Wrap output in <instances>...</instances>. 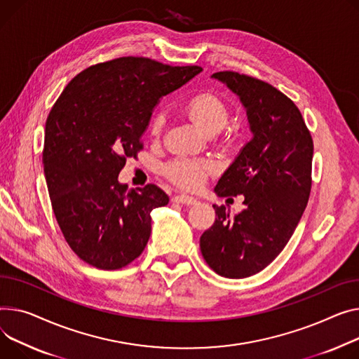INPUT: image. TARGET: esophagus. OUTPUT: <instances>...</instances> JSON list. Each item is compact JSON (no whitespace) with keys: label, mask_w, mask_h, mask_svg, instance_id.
I'll return each instance as SVG.
<instances>
[{"label":"esophagus","mask_w":359,"mask_h":359,"mask_svg":"<svg viewBox=\"0 0 359 359\" xmlns=\"http://www.w3.org/2000/svg\"><path fill=\"white\" fill-rule=\"evenodd\" d=\"M173 202L183 203V205H195L198 201L192 196H187V195H176V196H173Z\"/></svg>","instance_id":"34e87169"}]
</instances>
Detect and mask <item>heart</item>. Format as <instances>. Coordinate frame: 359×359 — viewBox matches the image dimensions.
<instances>
[{"label": "heart", "mask_w": 359, "mask_h": 359, "mask_svg": "<svg viewBox=\"0 0 359 359\" xmlns=\"http://www.w3.org/2000/svg\"><path fill=\"white\" fill-rule=\"evenodd\" d=\"M184 109L187 115L194 119V123L209 134L222 130L226 126L229 118L226 104L213 93L196 95V97L187 101ZM163 112H156L150 124L151 135H158L163 130ZM213 169L215 164L209 160H194L182 157L167 164L165 173L180 187L187 190H198L203 186Z\"/></svg>", "instance_id": "b5f03b06"}]
</instances>
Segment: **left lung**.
I'll list each match as a JSON object with an SVG mask.
<instances>
[{"instance_id":"8db88e82","label":"left lung","mask_w":359,"mask_h":359,"mask_svg":"<svg viewBox=\"0 0 359 359\" xmlns=\"http://www.w3.org/2000/svg\"><path fill=\"white\" fill-rule=\"evenodd\" d=\"M243 104L252 138L224 172L213 192L244 195V209L231 217L213 205V225L201 236L209 267L226 278L264 270L292 238L312 186L313 141L292 100L259 79L236 72L210 76Z\"/></svg>"}]
</instances>
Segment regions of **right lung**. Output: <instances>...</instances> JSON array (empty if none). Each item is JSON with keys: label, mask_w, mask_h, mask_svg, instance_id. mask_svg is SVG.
Returning <instances> with one entry per match:
<instances>
[{"label": "right lung", "mask_w": 359, "mask_h": 359, "mask_svg": "<svg viewBox=\"0 0 359 359\" xmlns=\"http://www.w3.org/2000/svg\"><path fill=\"white\" fill-rule=\"evenodd\" d=\"M201 72L119 57L81 72L53 105L44 133L46 183L65 240L88 264L118 270L144 251L150 213L169 196L156 184L128 190L118 175L142 149L160 100Z\"/></svg>", "instance_id": "right-lung-1"}]
</instances>
